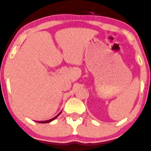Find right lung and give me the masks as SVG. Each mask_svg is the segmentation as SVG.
<instances>
[{
	"label": "right lung",
	"instance_id": "add662e5",
	"mask_svg": "<svg viewBox=\"0 0 151 151\" xmlns=\"http://www.w3.org/2000/svg\"><path fill=\"white\" fill-rule=\"evenodd\" d=\"M61 112H62V111H61ZM61 112H60V113H59V114H58V115L56 116H55V117H54V118H52V119H50V120H47V121H39V123H41V124H45V123H50V122H51V121H52L53 120H55V119H56V118L58 117V116L60 115V114H61Z\"/></svg>",
	"mask_w": 151,
	"mask_h": 151
}]
</instances>
